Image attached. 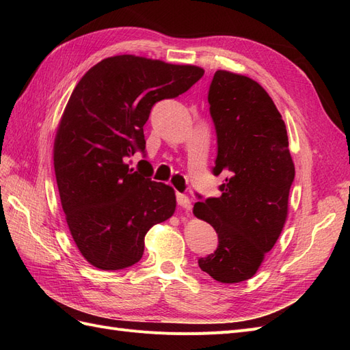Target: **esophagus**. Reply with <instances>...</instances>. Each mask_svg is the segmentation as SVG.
I'll use <instances>...</instances> for the list:
<instances>
[{
    "mask_svg": "<svg viewBox=\"0 0 350 350\" xmlns=\"http://www.w3.org/2000/svg\"><path fill=\"white\" fill-rule=\"evenodd\" d=\"M176 203L178 206L184 208V210H191V200H189L187 196L184 194H176Z\"/></svg>",
    "mask_w": 350,
    "mask_h": 350,
    "instance_id": "esophagus-1",
    "label": "esophagus"
}]
</instances>
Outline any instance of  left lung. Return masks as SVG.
Listing matches in <instances>:
<instances>
[{"mask_svg":"<svg viewBox=\"0 0 350 350\" xmlns=\"http://www.w3.org/2000/svg\"><path fill=\"white\" fill-rule=\"evenodd\" d=\"M208 103L217 134L213 174L226 179L220 197L193 208L219 237L215 254L198 266L220 283H239L258 271L282 234L295 165L282 115L256 80L217 70Z\"/></svg>","mask_w":350,"mask_h":350,"instance_id":"1","label":"left lung"}]
</instances>
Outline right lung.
I'll use <instances>...</instances> for the list:
<instances>
[{
    "label": "right lung",
    "instance_id": "obj_1",
    "mask_svg": "<svg viewBox=\"0 0 350 350\" xmlns=\"http://www.w3.org/2000/svg\"><path fill=\"white\" fill-rule=\"evenodd\" d=\"M203 74L197 66L115 55L72 90L55 134L54 169L70 234L93 267L140 261L147 232L175 213L174 188L152 181L149 166L134 171L126 159L146 149L143 126L153 105L187 92Z\"/></svg>",
    "mask_w": 350,
    "mask_h": 350
}]
</instances>
